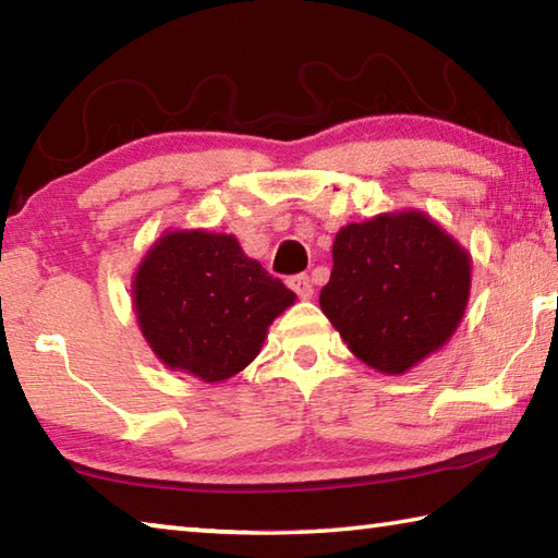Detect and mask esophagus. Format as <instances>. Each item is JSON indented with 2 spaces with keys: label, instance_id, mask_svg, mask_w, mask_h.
Listing matches in <instances>:
<instances>
[{
  "label": "esophagus",
  "instance_id": "obj_1",
  "mask_svg": "<svg viewBox=\"0 0 558 558\" xmlns=\"http://www.w3.org/2000/svg\"><path fill=\"white\" fill-rule=\"evenodd\" d=\"M288 286L298 292V298L300 300H310L313 298V282H310V278L307 276H292L290 280H288Z\"/></svg>",
  "mask_w": 558,
  "mask_h": 558
}]
</instances>
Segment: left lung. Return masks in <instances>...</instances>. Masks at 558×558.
<instances>
[{
	"label": "left lung",
	"instance_id": "8db88e82",
	"mask_svg": "<svg viewBox=\"0 0 558 558\" xmlns=\"http://www.w3.org/2000/svg\"><path fill=\"white\" fill-rule=\"evenodd\" d=\"M470 286L456 235L426 211H386L337 231L319 307L359 362L401 376L456 335Z\"/></svg>",
	"mask_w": 558,
	"mask_h": 558
}]
</instances>
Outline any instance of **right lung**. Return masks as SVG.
I'll use <instances>...</instances> for the list:
<instances>
[{
  "label": "right lung",
  "instance_id": "right-lung-1",
  "mask_svg": "<svg viewBox=\"0 0 558 558\" xmlns=\"http://www.w3.org/2000/svg\"><path fill=\"white\" fill-rule=\"evenodd\" d=\"M298 295L248 258L233 233L167 229L132 276V313L167 369L219 384L260 354Z\"/></svg>",
  "mask_w": 558,
  "mask_h": 558
}]
</instances>
